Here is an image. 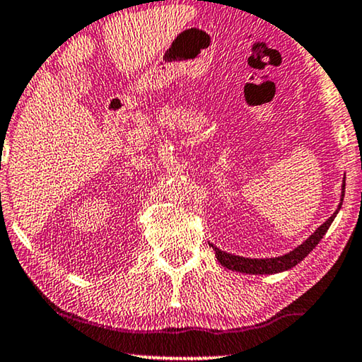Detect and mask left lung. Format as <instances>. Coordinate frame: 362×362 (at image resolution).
<instances>
[{
	"mask_svg": "<svg viewBox=\"0 0 362 362\" xmlns=\"http://www.w3.org/2000/svg\"><path fill=\"white\" fill-rule=\"evenodd\" d=\"M344 181L343 180V191H341V202L338 204V209L333 212V216L329 217L328 221H325L318 229H316L313 234H311L308 239H306L303 244H300L296 249L290 250L288 254L280 255V257H270V259H250V257H240V255H234L229 254V252L217 249L214 244L209 245L214 249L217 260H219L221 265H224L226 269L234 270V272H240V274H250V275H272V274H279V272H285L293 269L295 265H298L301 260L305 259L306 255L310 254L311 250L315 249L316 245L320 244V240L323 239V235L328 232L331 222L334 221L336 214H338L341 209V204H343V197H344Z\"/></svg>",
	"mask_w": 362,
	"mask_h": 362,
	"instance_id": "left-lung-1",
	"label": "left lung"
}]
</instances>
